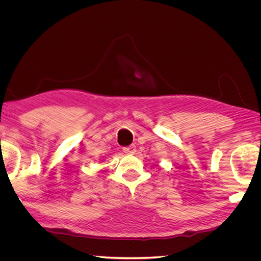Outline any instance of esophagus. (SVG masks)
I'll return each instance as SVG.
<instances>
[{
    "label": "esophagus",
    "mask_w": 261,
    "mask_h": 261,
    "mask_svg": "<svg viewBox=\"0 0 261 261\" xmlns=\"http://www.w3.org/2000/svg\"><path fill=\"white\" fill-rule=\"evenodd\" d=\"M123 151H124L125 153H127V154L135 153V152H136V146L130 145V146H128V147H124V148H123Z\"/></svg>",
    "instance_id": "obj_1"
}]
</instances>
